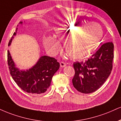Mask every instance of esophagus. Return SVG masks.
<instances>
[{"label": "esophagus", "mask_w": 121, "mask_h": 121, "mask_svg": "<svg viewBox=\"0 0 121 121\" xmlns=\"http://www.w3.org/2000/svg\"><path fill=\"white\" fill-rule=\"evenodd\" d=\"M66 65V64H65L64 62H60V66H61V67H62V68L65 67Z\"/></svg>", "instance_id": "34e87169"}]
</instances>
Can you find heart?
I'll return each mask as SVG.
<instances>
[{"instance_id": "obj_1", "label": "heart", "mask_w": 121, "mask_h": 121, "mask_svg": "<svg viewBox=\"0 0 121 121\" xmlns=\"http://www.w3.org/2000/svg\"><path fill=\"white\" fill-rule=\"evenodd\" d=\"M103 33L97 25L84 24L81 22L66 24L57 29V36L65 40L67 53L74 59H81L92 52L97 47L103 38ZM46 50L55 55L61 49V45L53 37L43 39Z\"/></svg>"}]
</instances>
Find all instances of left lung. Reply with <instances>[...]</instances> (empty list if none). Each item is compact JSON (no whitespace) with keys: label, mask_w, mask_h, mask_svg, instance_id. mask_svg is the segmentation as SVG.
I'll use <instances>...</instances> for the list:
<instances>
[{"label":"left lung","mask_w":121,"mask_h":121,"mask_svg":"<svg viewBox=\"0 0 121 121\" xmlns=\"http://www.w3.org/2000/svg\"><path fill=\"white\" fill-rule=\"evenodd\" d=\"M114 44L107 42L85 61L75 62L73 84L77 91L90 94L98 90L111 73L114 59Z\"/></svg>","instance_id":"left-lung-1"}]
</instances>
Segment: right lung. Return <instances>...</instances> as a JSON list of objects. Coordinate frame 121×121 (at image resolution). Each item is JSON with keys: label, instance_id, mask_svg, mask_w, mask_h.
<instances>
[{"label": "right lung", "instance_id": "1", "mask_svg": "<svg viewBox=\"0 0 121 121\" xmlns=\"http://www.w3.org/2000/svg\"><path fill=\"white\" fill-rule=\"evenodd\" d=\"M22 24V22H20ZM16 32L10 39L8 46L11 44ZM8 65L10 74L14 82L22 90L32 94H40L46 92L50 86L52 77L60 68V64L56 59L47 56H42L37 63L26 71L19 70L10 55L7 53Z\"/></svg>", "mask_w": 121, "mask_h": 121}]
</instances>
